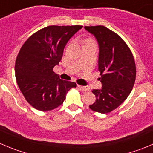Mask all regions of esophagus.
<instances>
[{
  "mask_svg": "<svg viewBox=\"0 0 153 153\" xmlns=\"http://www.w3.org/2000/svg\"><path fill=\"white\" fill-rule=\"evenodd\" d=\"M78 88H79L80 90H81V91H88L90 90L89 88H88V87H85V86H81V85H78Z\"/></svg>",
  "mask_w": 153,
  "mask_h": 153,
  "instance_id": "34e87169",
  "label": "esophagus"
}]
</instances>
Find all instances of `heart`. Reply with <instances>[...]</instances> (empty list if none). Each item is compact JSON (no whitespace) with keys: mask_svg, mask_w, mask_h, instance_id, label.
I'll return each instance as SVG.
<instances>
[{"mask_svg":"<svg viewBox=\"0 0 153 153\" xmlns=\"http://www.w3.org/2000/svg\"><path fill=\"white\" fill-rule=\"evenodd\" d=\"M88 44H96L95 41L92 39V38H86L84 40L83 45H88Z\"/></svg>","mask_w":153,"mask_h":153,"instance_id":"heart-1","label":"heart"}]
</instances>
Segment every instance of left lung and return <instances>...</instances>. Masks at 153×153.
Here are the masks:
<instances>
[{
  "mask_svg": "<svg viewBox=\"0 0 153 153\" xmlns=\"http://www.w3.org/2000/svg\"><path fill=\"white\" fill-rule=\"evenodd\" d=\"M96 37L100 47L98 70L102 89L92 91L96 101L89 107L100 113L118 108L131 94L136 79V65L128 44L118 34L103 25L85 26Z\"/></svg>",
  "mask_w": 153,
  "mask_h": 153,
  "instance_id": "1",
  "label": "left lung"
}]
</instances>
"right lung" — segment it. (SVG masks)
<instances>
[{
  "label": "right lung",
  "instance_id": "right-lung-1",
  "mask_svg": "<svg viewBox=\"0 0 153 153\" xmlns=\"http://www.w3.org/2000/svg\"><path fill=\"white\" fill-rule=\"evenodd\" d=\"M82 25H49L31 35L17 55L15 74L27 102L40 111L52 110L63 103L75 82L64 81L54 73L68 40Z\"/></svg>",
  "mask_w": 153,
  "mask_h": 153
}]
</instances>
